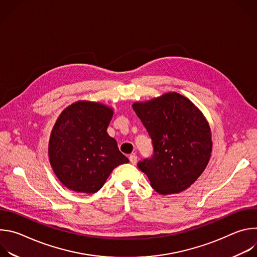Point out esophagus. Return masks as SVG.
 Segmentation results:
<instances>
[{
    "instance_id": "34e87169",
    "label": "esophagus",
    "mask_w": 257,
    "mask_h": 257,
    "mask_svg": "<svg viewBox=\"0 0 257 257\" xmlns=\"http://www.w3.org/2000/svg\"><path fill=\"white\" fill-rule=\"evenodd\" d=\"M129 160H130V163H131L132 165H136V163H137V157H136L135 155H131V156L129 157Z\"/></svg>"
}]
</instances>
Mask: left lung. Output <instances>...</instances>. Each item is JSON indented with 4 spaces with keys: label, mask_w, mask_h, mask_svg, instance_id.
<instances>
[{
    "label": "left lung",
    "mask_w": 257,
    "mask_h": 257,
    "mask_svg": "<svg viewBox=\"0 0 257 257\" xmlns=\"http://www.w3.org/2000/svg\"><path fill=\"white\" fill-rule=\"evenodd\" d=\"M132 107L148 130L154 156L137 164L160 194L189 188L205 170L212 151L209 124L186 96L167 92Z\"/></svg>",
    "instance_id": "8db88e82"
}]
</instances>
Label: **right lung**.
Listing matches in <instances>:
<instances>
[{
    "mask_svg": "<svg viewBox=\"0 0 257 257\" xmlns=\"http://www.w3.org/2000/svg\"><path fill=\"white\" fill-rule=\"evenodd\" d=\"M112 106L78 100L58 117L49 140V160L62 184L78 193H95L113 170L129 160L106 132Z\"/></svg>",
    "mask_w": 257,
    "mask_h": 257,
    "instance_id": "obj_1",
    "label": "right lung"
}]
</instances>
